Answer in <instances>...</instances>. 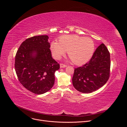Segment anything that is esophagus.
<instances>
[{"label":"esophagus","mask_w":127,"mask_h":127,"mask_svg":"<svg viewBox=\"0 0 127 127\" xmlns=\"http://www.w3.org/2000/svg\"><path fill=\"white\" fill-rule=\"evenodd\" d=\"M60 68H64V67H67V66H66V64H60Z\"/></svg>","instance_id":"esophagus-1"}]
</instances>
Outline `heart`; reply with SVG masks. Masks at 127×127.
<instances>
[{"instance_id":"obj_1","label":"heart","mask_w":127,"mask_h":127,"mask_svg":"<svg viewBox=\"0 0 127 127\" xmlns=\"http://www.w3.org/2000/svg\"><path fill=\"white\" fill-rule=\"evenodd\" d=\"M59 42L52 41L50 50L53 57L60 59L68 51V55L74 64L81 65L86 63L93 56L95 45L91 38L84 37L76 34L61 36Z\"/></svg>"}]
</instances>
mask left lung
Listing matches in <instances>:
<instances>
[{
    "instance_id": "left-lung-1",
    "label": "left lung",
    "mask_w": 127,
    "mask_h": 127,
    "mask_svg": "<svg viewBox=\"0 0 127 127\" xmlns=\"http://www.w3.org/2000/svg\"><path fill=\"white\" fill-rule=\"evenodd\" d=\"M110 54L103 43L96 49L90 60L82 67L75 68L72 81L76 89L90 93L102 87L110 74Z\"/></svg>"
}]
</instances>
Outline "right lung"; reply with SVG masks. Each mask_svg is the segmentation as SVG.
<instances>
[{
  "instance_id": "obj_1",
  "label": "right lung",
  "mask_w": 127,
  "mask_h": 127,
  "mask_svg": "<svg viewBox=\"0 0 127 127\" xmlns=\"http://www.w3.org/2000/svg\"><path fill=\"white\" fill-rule=\"evenodd\" d=\"M48 35L34 36L24 41L15 56V69L19 81L36 94L49 91L55 84V72L60 64L52 58Z\"/></svg>"
}]
</instances>
